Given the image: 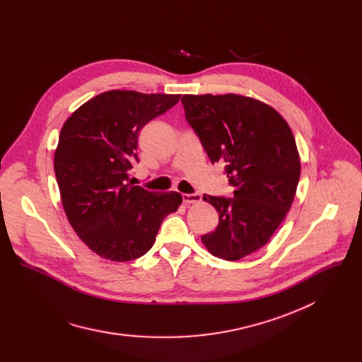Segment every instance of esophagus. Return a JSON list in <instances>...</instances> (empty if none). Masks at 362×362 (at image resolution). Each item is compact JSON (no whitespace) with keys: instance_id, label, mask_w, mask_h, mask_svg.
<instances>
[{"instance_id":"obj_1","label":"esophagus","mask_w":362,"mask_h":362,"mask_svg":"<svg viewBox=\"0 0 362 362\" xmlns=\"http://www.w3.org/2000/svg\"><path fill=\"white\" fill-rule=\"evenodd\" d=\"M182 199H183V203H185V204L199 203V202L202 200V197H200V194H199V193H190V194L185 193V194L182 196Z\"/></svg>"}]
</instances>
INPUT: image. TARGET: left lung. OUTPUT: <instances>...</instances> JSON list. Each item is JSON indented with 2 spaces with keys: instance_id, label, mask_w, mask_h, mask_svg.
Returning a JSON list of instances; mask_svg holds the SVG:
<instances>
[{
  "instance_id": "1",
  "label": "left lung",
  "mask_w": 362,
  "mask_h": 362,
  "mask_svg": "<svg viewBox=\"0 0 362 362\" xmlns=\"http://www.w3.org/2000/svg\"><path fill=\"white\" fill-rule=\"evenodd\" d=\"M182 105L212 163H223L233 197L204 194L219 214L218 228L202 236L225 261L261 249L293 202L300 162L293 134L271 106L239 94H185Z\"/></svg>"
}]
</instances>
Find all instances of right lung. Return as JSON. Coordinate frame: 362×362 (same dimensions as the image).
I'll use <instances>...</instances> for the list:
<instances>
[{
  "mask_svg": "<svg viewBox=\"0 0 362 362\" xmlns=\"http://www.w3.org/2000/svg\"><path fill=\"white\" fill-rule=\"evenodd\" d=\"M180 94L101 93L64 123L54 153L63 208L78 238L98 256L127 262L154 243L163 219L182 203L177 192L134 186L139 133Z\"/></svg>",
  "mask_w": 362,
  "mask_h": 362,
  "instance_id": "1",
  "label": "right lung"
}]
</instances>
